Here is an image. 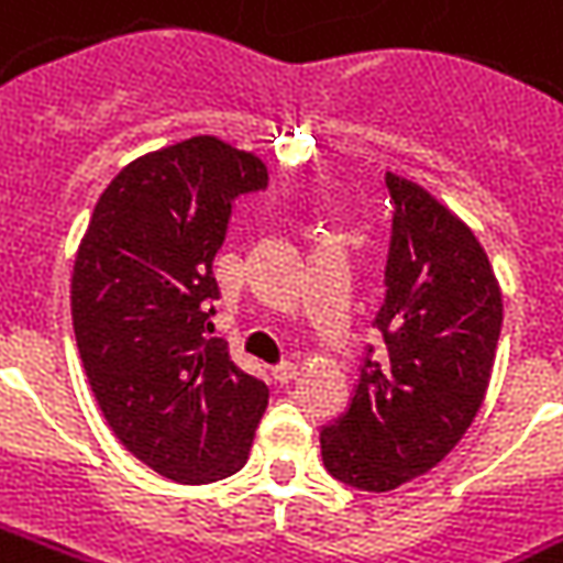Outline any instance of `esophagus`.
Masks as SVG:
<instances>
[{"label":"esophagus","instance_id":"esophagus-1","mask_svg":"<svg viewBox=\"0 0 563 563\" xmlns=\"http://www.w3.org/2000/svg\"><path fill=\"white\" fill-rule=\"evenodd\" d=\"M298 377V363H280L274 365V380H280V384H289Z\"/></svg>","mask_w":563,"mask_h":563}]
</instances>
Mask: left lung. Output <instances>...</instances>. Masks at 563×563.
<instances>
[{
  "label": "left lung",
  "mask_w": 563,
  "mask_h": 563,
  "mask_svg": "<svg viewBox=\"0 0 563 563\" xmlns=\"http://www.w3.org/2000/svg\"><path fill=\"white\" fill-rule=\"evenodd\" d=\"M396 207L387 298L375 325L387 350L365 360L347 415L320 432L338 482L396 490L451 454L485 402L503 292L482 243L423 186L387 173Z\"/></svg>",
  "instance_id": "8db88e82"
}]
</instances>
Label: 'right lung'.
I'll return each instance as SVG.
<instances>
[{"label": "right lung", "mask_w": 563, "mask_h": 563, "mask_svg": "<svg viewBox=\"0 0 563 563\" xmlns=\"http://www.w3.org/2000/svg\"><path fill=\"white\" fill-rule=\"evenodd\" d=\"M265 186L258 155L191 136L121 167L78 243L69 298L93 399L118 442L179 485L243 470L268 408V384L203 338L231 200Z\"/></svg>", "instance_id": "right-lung-1"}]
</instances>
